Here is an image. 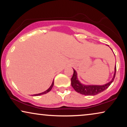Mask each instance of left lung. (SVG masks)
I'll list each match as a JSON object with an SVG mask.
<instances>
[{
  "label": "left lung",
  "mask_w": 127,
  "mask_h": 127,
  "mask_svg": "<svg viewBox=\"0 0 127 127\" xmlns=\"http://www.w3.org/2000/svg\"><path fill=\"white\" fill-rule=\"evenodd\" d=\"M74 69V74L72 77L71 78V86L76 92L86 95H95L103 92L106 90L108 87L111 85L115 78L116 71V65L115 67V72H114L113 77L111 81L103 85H86L82 84L78 79L77 72Z\"/></svg>",
  "instance_id": "8db88e82"
}]
</instances>
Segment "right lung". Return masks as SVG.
Returning a JSON list of instances; mask_svg holds the SVG:
<instances>
[{"label":"right lung","instance_id":"1","mask_svg":"<svg viewBox=\"0 0 127 127\" xmlns=\"http://www.w3.org/2000/svg\"><path fill=\"white\" fill-rule=\"evenodd\" d=\"M53 85H54V81H53L52 83V85L51 86L49 87V88L48 89V90H46V91H45V92H42V93H39V94H34V95H33V96H38V95H42V94H45L46 93H47L49 92L51 90V89H52V87L53 86Z\"/></svg>","mask_w":127,"mask_h":127}]
</instances>
